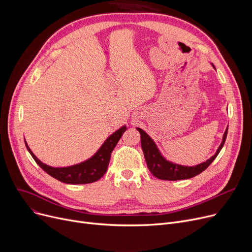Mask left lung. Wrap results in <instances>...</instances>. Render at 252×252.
Segmentation results:
<instances>
[{
  "instance_id": "1",
  "label": "left lung",
  "mask_w": 252,
  "mask_h": 252,
  "mask_svg": "<svg viewBox=\"0 0 252 252\" xmlns=\"http://www.w3.org/2000/svg\"><path fill=\"white\" fill-rule=\"evenodd\" d=\"M213 66L215 67L214 64ZM137 129L140 131L141 146L145 156V160H146L149 170L151 171V174L157 179L165 180V181L186 180L201 174L202 171L205 170L210 165V163L216 159V157L219 155L220 151L221 150L224 142H226L227 135H228V128H227L226 131H224L222 141L220 145V147L218 148L216 154L214 156H211L208 160L195 166H184V165L176 164L166 160L165 158L161 155L159 150H158L154 141L146 133H145L142 128L137 127Z\"/></svg>"
}]
</instances>
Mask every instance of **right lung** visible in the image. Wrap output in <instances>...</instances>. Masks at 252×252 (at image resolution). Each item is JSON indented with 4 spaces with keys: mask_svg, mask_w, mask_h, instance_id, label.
I'll use <instances>...</instances> for the list:
<instances>
[{
    "mask_svg": "<svg viewBox=\"0 0 252 252\" xmlns=\"http://www.w3.org/2000/svg\"><path fill=\"white\" fill-rule=\"evenodd\" d=\"M126 130V126H122L107 138L97 153L94 156H92L90 159L68 167H52L43 163L41 160L37 159L26 142L25 145L34 161L51 177L65 184H89L98 181L105 175L110 161L111 152Z\"/></svg>",
    "mask_w": 252,
    "mask_h": 252,
    "instance_id": "1",
    "label": "right lung"
}]
</instances>
